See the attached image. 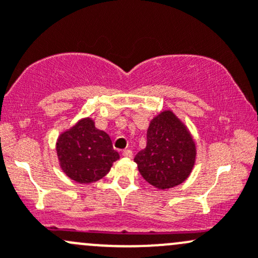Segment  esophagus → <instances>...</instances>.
Listing matches in <instances>:
<instances>
[{
	"label": "esophagus",
	"mask_w": 258,
	"mask_h": 258,
	"mask_svg": "<svg viewBox=\"0 0 258 258\" xmlns=\"http://www.w3.org/2000/svg\"><path fill=\"white\" fill-rule=\"evenodd\" d=\"M122 153H123L124 157H127V158H131L132 156H134V152H132V150H124Z\"/></svg>",
	"instance_id": "1"
}]
</instances>
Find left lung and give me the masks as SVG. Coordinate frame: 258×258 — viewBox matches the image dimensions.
Segmentation results:
<instances>
[{
	"label": "left lung",
	"instance_id": "left-lung-1",
	"mask_svg": "<svg viewBox=\"0 0 258 258\" xmlns=\"http://www.w3.org/2000/svg\"><path fill=\"white\" fill-rule=\"evenodd\" d=\"M196 146L186 126L171 111L151 121L147 144L135 157L140 173L148 183L165 189L182 183L191 173Z\"/></svg>",
	"mask_w": 258,
	"mask_h": 258
}]
</instances>
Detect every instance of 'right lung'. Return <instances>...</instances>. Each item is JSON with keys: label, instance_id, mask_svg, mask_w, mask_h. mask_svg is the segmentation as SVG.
I'll use <instances>...</instances> for the list:
<instances>
[{"label": "right lung", "instance_id": "1", "mask_svg": "<svg viewBox=\"0 0 258 258\" xmlns=\"http://www.w3.org/2000/svg\"><path fill=\"white\" fill-rule=\"evenodd\" d=\"M63 172L80 183L101 179L119 158L106 132L97 130L91 118H83L61 134L56 145Z\"/></svg>", "mask_w": 258, "mask_h": 258}]
</instances>
